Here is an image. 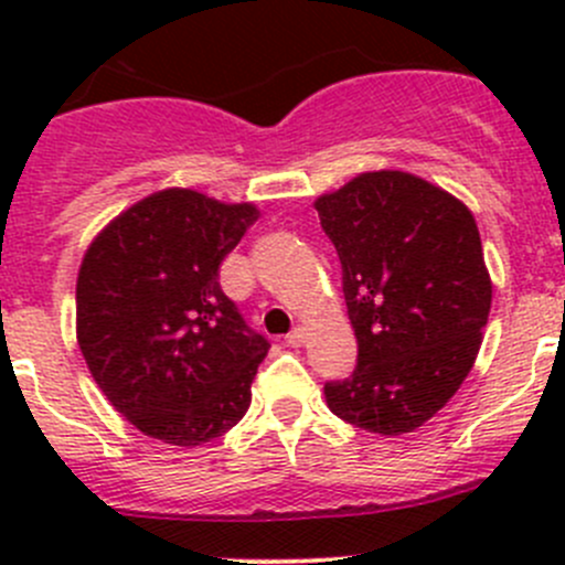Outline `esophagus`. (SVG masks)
<instances>
[{"label": "esophagus", "mask_w": 565, "mask_h": 565, "mask_svg": "<svg viewBox=\"0 0 565 565\" xmlns=\"http://www.w3.org/2000/svg\"><path fill=\"white\" fill-rule=\"evenodd\" d=\"M287 344H289V347H300V344H306V328H295L292 333L287 335Z\"/></svg>", "instance_id": "34e87169"}]
</instances>
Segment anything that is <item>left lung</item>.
Here are the masks:
<instances>
[{
	"label": "left lung",
	"mask_w": 565,
	"mask_h": 565,
	"mask_svg": "<svg viewBox=\"0 0 565 565\" xmlns=\"http://www.w3.org/2000/svg\"><path fill=\"white\" fill-rule=\"evenodd\" d=\"M341 259L358 366L324 385L341 420L383 437L440 413L476 363L492 278L476 218L418 174L377 169L317 196Z\"/></svg>",
	"instance_id": "obj_1"
}]
</instances>
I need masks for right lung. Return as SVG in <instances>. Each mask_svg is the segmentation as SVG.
<instances>
[{"instance_id": "1", "label": "right lung", "mask_w": 565, "mask_h": 565, "mask_svg": "<svg viewBox=\"0 0 565 565\" xmlns=\"http://www.w3.org/2000/svg\"><path fill=\"white\" fill-rule=\"evenodd\" d=\"M259 210L163 188L111 218L84 250L76 339L89 374L141 435L196 448L246 415L267 344L218 284Z\"/></svg>"}]
</instances>
